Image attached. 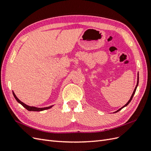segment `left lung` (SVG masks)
<instances>
[{"instance_id": "1", "label": "left lung", "mask_w": 151, "mask_h": 151, "mask_svg": "<svg viewBox=\"0 0 151 151\" xmlns=\"http://www.w3.org/2000/svg\"><path fill=\"white\" fill-rule=\"evenodd\" d=\"M138 85H139V73H138V74H137V85H136V86H135V89H134V92H133V93H132V96H131V97H130V99L129 100V101H128L124 106H122V108H120L119 109H118V110H116V111H115L114 113H116V112H118V111H119L120 110H121V109H122V108H123L124 107H125V106H127L128 104H129L130 103V101H132V98H133V97H134V95L135 94V91H136V89H137V86H138Z\"/></svg>"}]
</instances>
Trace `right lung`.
Returning <instances> with one entry per match:
<instances>
[{
	"label": "right lung",
	"mask_w": 151,
	"mask_h": 151,
	"mask_svg": "<svg viewBox=\"0 0 151 151\" xmlns=\"http://www.w3.org/2000/svg\"><path fill=\"white\" fill-rule=\"evenodd\" d=\"M12 93H13V95H14V97L15 98L16 101L19 103H20L22 105V106H23V107H24L26 109H28V111H41L45 110V109H48L51 108L53 106V105H52V106H48V107H45V108H37V107H35V106H28V105L26 104L23 102H22L21 101H20V100L17 98L15 93H14L13 91H12Z\"/></svg>",
	"instance_id": "add662e5"
}]
</instances>
